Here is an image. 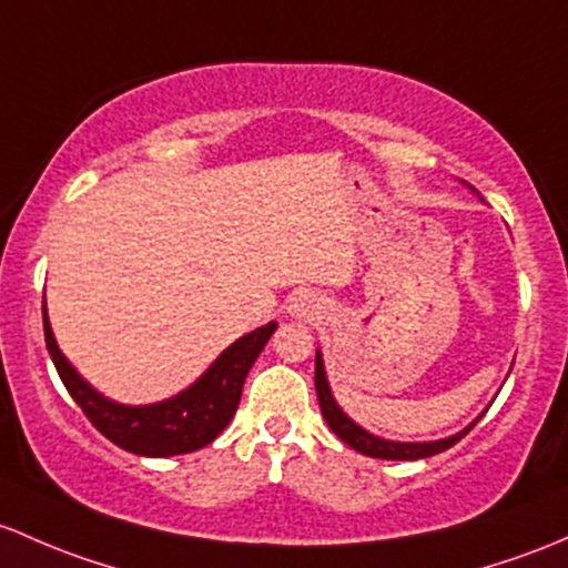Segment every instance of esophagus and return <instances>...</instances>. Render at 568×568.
<instances>
[{
    "label": "esophagus",
    "instance_id": "1",
    "mask_svg": "<svg viewBox=\"0 0 568 568\" xmlns=\"http://www.w3.org/2000/svg\"><path fill=\"white\" fill-rule=\"evenodd\" d=\"M313 307H315V304L310 302L307 296H304V300H296L294 315H296V318H310V315H313Z\"/></svg>",
    "mask_w": 568,
    "mask_h": 568
}]
</instances>
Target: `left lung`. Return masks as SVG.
<instances>
[{
	"label": "left lung",
	"instance_id": "left-lung-1",
	"mask_svg": "<svg viewBox=\"0 0 568 568\" xmlns=\"http://www.w3.org/2000/svg\"><path fill=\"white\" fill-rule=\"evenodd\" d=\"M315 392H318V403H321V414H324L326 425L332 427V433L337 435L343 444H348L351 449L362 452L367 457H378V459H422V457H433L446 452L449 446H455L463 435H468L474 425H468L463 433L449 435V438L440 440H427V444H403V440H386L378 438V435L367 433V429L356 425L351 416H345V410L334 403L329 381H326V369H324V359H321V351H315Z\"/></svg>",
	"mask_w": 568,
	"mask_h": 568
}]
</instances>
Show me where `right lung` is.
I'll return each instance as SVG.
<instances>
[{
    "mask_svg": "<svg viewBox=\"0 0 568 568\" xmlns=\"http://www.w3.org/2000/svg\"><path fill=\"white\" fill-rule=\"evenodd\" d=\"M43 329L48 354H51L64 389L70 392V397L81 405L87 419L111 444L141 457H174L204 449L229 427L239 408L244 378H247L250 367L264 351L268 337L277 329V324L268 321L261 329L239 337L234 345H229L212 362V367L190 389L154 405H119L100 392H94L59 351L51 324H48L45 302Z\"/></svg>",
    "mask_w": 568,
    "mask_h": 568,
    "instance_id": "obj_1",
    "label": "right lung"
}]
</instances>
